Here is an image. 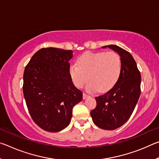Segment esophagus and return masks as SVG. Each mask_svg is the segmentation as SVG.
Segmentation results:
<instances>
[{
    "mask_svg": "<svg viewBox=\"0 0 159 159\" xmlns=\"http://www.w3.org/2000/svg\"><path fill=\"white\" fill-rule=\"evenodd\" d=\"M88 96H89V95H87V94L85 93H83V99H85L86 98H88Z\"/></svg>",
    "mask_w": 159,
    "mask_h": 159,
    "instance_id": "esophagus-1",
    "label": "esophagus"
}]
</instances>
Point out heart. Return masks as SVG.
<instances>
[{"label": "heart", "mask_w": 159, "mask_h": 159, "mask_svg": "<svg viewBox=\"0 0 159 159\" xmlns=\"http://www.w3.org/2000/svg\"><path fill=\"white\" fill-rule=\"evenodd\" d=\"M120 56L116 52H85L71 64L69 72L74 84L83 88L89 79L87 89L90 92L99 90L106 92L117 82L121 72Z\"/></svg>", "instance_id": "b5f03b06"}]
</instances>
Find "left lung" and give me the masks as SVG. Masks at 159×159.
Returning a JSON list of instances; mask_svg holds the SVG:
<instances>
[{"mask_svg":"<svg viewBox=\"0 0 159 159\" xmlns=\"http://www.w3.org/2000/svg\"><path fill=\"white\" fill-rule=\"evenodd\" d=\"M106 47L119 54L121 72L111 89L96 97L97 105L90 116L98 127L112 130L124 124L133 112L140 95L141 75L130 52L115 45Z\"/></svg>","mask_w":159,"mask_h":159,"instance_id":"left-lung-1","label":"left lung"}]
</instances>
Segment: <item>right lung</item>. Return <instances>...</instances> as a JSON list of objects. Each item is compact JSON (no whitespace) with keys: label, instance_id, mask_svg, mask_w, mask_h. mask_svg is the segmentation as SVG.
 Returning a JSON list of instances; mask_svg holds the SVG:
<instances>
[{"label":"right lung","instance_id":"add662e5","mask_svg":"<svg viewBox=\"0 0 159 159\" xmlns=\"http://www.w3.org/2000/svg\"><path fill=\"white\" fill-rule=\"evenodd\" d=\"M72 51L42 48L26 66L23 93L29 114L45 131L59 132L68 126L72 109L83 99L69 75Z\"/></svg>","mask_w":159,"mask_h":159}]
</instances>
